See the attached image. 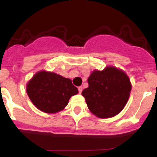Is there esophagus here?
<instances>
[{"instance_id": "34e87169", "label": "esophagus", "mask_w": 157, "mask_h": 157, "mask_svg": "<svg viewBox=\"0 0 157 157\" xmlns=\"http://www.w3.org/2000/svg\"><path fill=\"white\" fill-rule=\"evenodd\" d=\"M78 93H79V94H81L82 91V86H79L78 88Z\"/></svg>"}]
</instances>
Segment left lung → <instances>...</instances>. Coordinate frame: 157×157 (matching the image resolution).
<instances>
[{
  "instance_id": "left-lung-1",
  "label": "left lung",
  "mask_w": 157,
  "mask_h": 157,
  "mask_svg": "<svg viewBox=\"0 0 157 157\" xmlns=\"http://www.w3.org/2000/svg\"><path fill=\"white\" fill-rule=\"evenodd\" d=\"M88 84L82 95L90 111L102 119L119 114L127 105L131 91L128 76L115 67L94 71L88 78Z\"/></svg>"
}]
</instances>
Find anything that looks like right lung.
Listing matches in <instances>:
<instances>
[{
    "instance_id": "add662e5",
    "label": "right lung",
    "mask_w": 157,
    "mask_h": 157,
    "mask_svg": "<svg viewBox=\"0 0 157 157\" xmlns=\"http://www.w3.org/2000/svg\"><path fill=\"white\" fill-rule=\"evenodd\" d=\"M27 93L37 109L46 113H56L63 110L71 97L78 91L69 78L41 71L28 82Z\"/></svg>"
}]
</instances>
